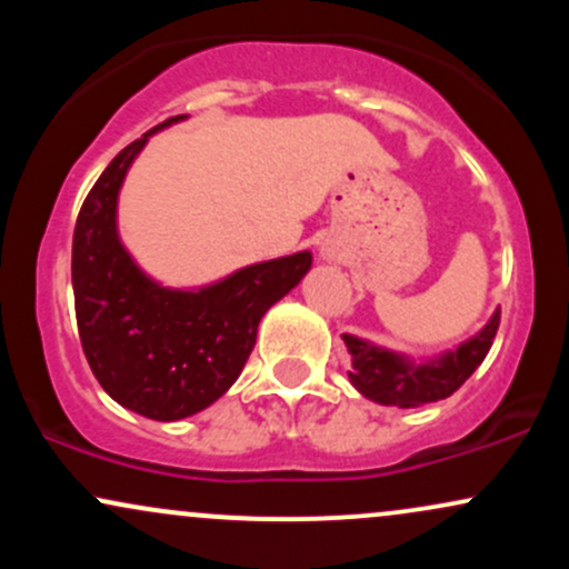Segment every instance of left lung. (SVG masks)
Returning a JSON list of instances; mask_svg holds the SVG:
<instances>
[{
    "mask_svg": "<svg viewBox=\"0 0 569 569\" xmlns=\"http://www.w3.org/2000/svg\"><path fill=\"white\" fill-rule=\"evenodd\" d=\"M498 326L500 310H495L479 335L422 363H415L401 352L371 345L361 337L342 335L352 358V371H348L352 388L382 407L415 409L422 403L441 401V398L452 396L479 369V363L492 348Z\"/></svg>",
    "mask_w": 569,
    "mask_h": 569,
    "instance_id": "obj_1",
    "label": "left lung"
}]
</instances>
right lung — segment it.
Returning a JSON list of instances; mask_svg holds the SVG:
<instances>
[{"instance_id": "right-lung-1", "label": "right lung", "mask_w": 569, "mask_h": 569, "mask_svg": "<svg viewBox=\"0 0 569 569\" xmlns=\"http://www.w3.org/2000/svg\"><path fill=\"white\" fill-rule=\"evenodd\" d=\"M128 143L84 198L71 243L77 329L101 388L149 420H184L211 407L243 371L259 321L312 267V253L270 259L202 289L152 280L117 232V194L149 136Z\"/></svg>"}]
</instances>
